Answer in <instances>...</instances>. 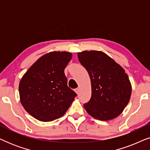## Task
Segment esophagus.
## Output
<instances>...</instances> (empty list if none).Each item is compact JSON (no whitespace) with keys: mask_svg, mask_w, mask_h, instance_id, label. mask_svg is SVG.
Returning <instances> with one entry per match:
<instances>
[{"mask_svg":"<svg viewBox=\"0 0 150 150\" xmlns=\"http://www.w3.org/2000/svg\"><path fill=\"white\" fill-rule=\"evenodd\" d=\"M74 91H75V92H76V93L77 94L79 93V88H76V89H75Z\"/></svg>","mask_w":150,"mask_h":150,"instance_id":"34e87169","label":"esophagus"}]
</instances>
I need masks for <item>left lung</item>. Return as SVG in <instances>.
<instances>
[{
    "label": "left lung",
    "instance_id": "8db88e82",
    "mask_svg": "<svg viewBox=\"0 0 150 150\" xmlns=\"http://www.w3.org/2000/svg\"><path fill=\"white\" fill-rule=\"evenodd\" d=\"M78 57L91 83V97L84 104L85 110L99 120L117 117L128 104L132 93L125 70L101 51H83L78 53Z\"/></svg>",
    "mask_w": 150,
    "mask_h": 150
}]
</instances>
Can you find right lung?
<instances>
[{
	"mask_svg": "<svg viewBox=\"0 0 150 150\" xmlns=\"http://www.w3.org/2000/svg\"><path fill=\"white\" fill-rule=\"evenodd\" d=\"M72 54L51 52L40 57L22 76L19 84L20 102L26 112L41 122L64 115L76 93L67 86L64 69Z\"/></svg>",
	"mask_w": 150,
	"mask_h": 150,
	"instance_id": "obj_1",
	"label": "right lung"
}]
</instances>
